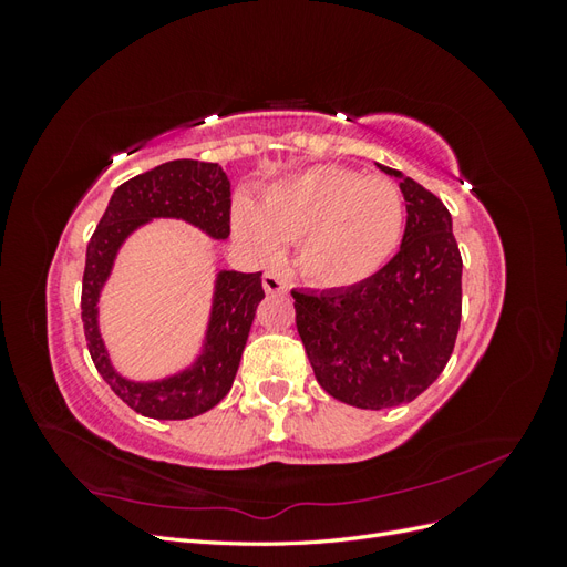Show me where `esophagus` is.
<instances>
[{
    "label": "esophagus",
    "instance_id": "esophagus-1",
    "mask_svg": "<svg viewBox=\"0 0 567 567\" xmlns=\"http://www.w3.org/2000/svg\"><path fill=\"white\" fill-rule=\"evenodd\" d=\"M262 286H265V290L267 293H271V296H279V293H286L288 290V284H286V279L281 277L279 271H265V277H262Z\"/></svg>",
    "mask_w": 567,
    "mask_h": 567
}]
</instances>
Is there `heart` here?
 Listing matches in <instances>:
<instances>
[{
    "label": "heart",
    "instance_id": "obj_1",
    "mask_svg": "<svg viewBox=\"0 0 567 567\" xmlns=\"http://www.w3.org/2000/svg\"><path fill=\"white\" fill-rule=\"evenodd\" d=\"M404 200L398 184L354 169L317 165L271 186L257 210L234 208V231L252 250L271 255L298 241V267L323 288L373 277L400 244Z\"/></svg>",
    "mask_w": 567,
    "mask_h": 567
}]
</instances>
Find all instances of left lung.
I'll return each mask as SVG.
<instances>
[{
    "instance_id": "obj_1",
    "label": "left lung",
    "mask_w": 567,
    "mask_h": 567,
    "mask_svg": "<svg viewBox=\"0 0 567 567\" xmlns=\"http://www.w3.org/2000/svg\"><path fill=\"white\" fill-rule=\"evenodd\" d=\"M406 200L402 246L350 288L302 293L296 323L319 385L359 409L416 400L447 367L461 323V252L444 203L398 169Z\"/></svg>"
}]
</instances>
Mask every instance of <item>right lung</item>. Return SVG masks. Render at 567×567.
Masks as SVG:
<instances>
[{
	"label": "right lung",
	"instance_id": "1",
	"mask_svg": "<svg viewBox=\"0 0 567 567\" xmlns=\"http://www.w3.org/2000/svg\"><path fill=\"white\" fill-rule=\"evenodd\" d=\"M153 217H177L227 238L231 231L229 179L217 163L169 161L120 184L96 225L84 260L82 323L96 371L136 414L158 421H182L213 409L231 390L246 348L255 310L265 298L262 271H219L213 317L198 362L173 379L132 383L109 362L96 326L99 290L106 284L115 252L125 238Z\"/></svg>",
	"mask_w": 567,
	"mask_h": 567
}]
</instances>
